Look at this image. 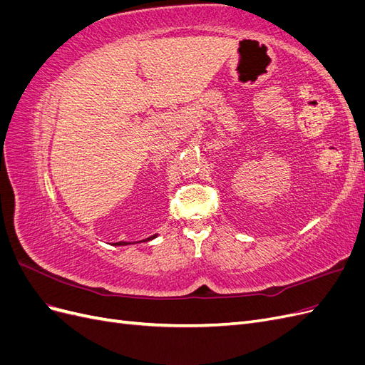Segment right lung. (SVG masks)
I'll use <instances>...</instances> for the list:
<instances>
[{
  "label": "right lung",
  "instance_id": "obj_1",
  "mask_svg": "<svg viewBox=\"0 0 365 365\" xmlns=\"http://www.w3.org/2000/svg\"><path fill=\"white\" fill-rule=\"evenodd\" d=\"M153 237H155V236H150L148 240H150V239H153ZM115 245H128V244H126V242H117Z\"/></svg>",
  "mask_w": 365,
  "mask_h": 365
}]
</instances>
